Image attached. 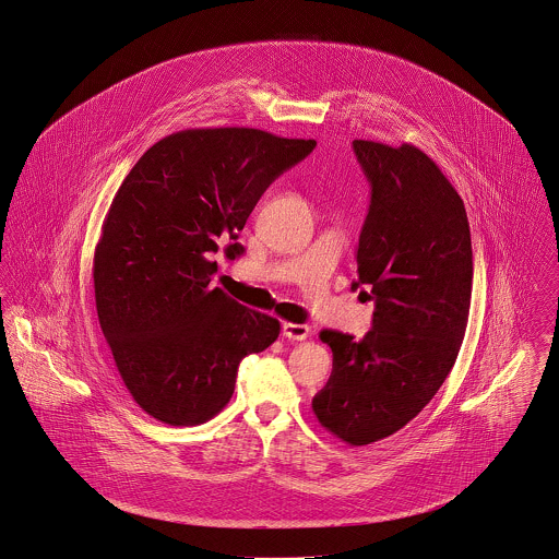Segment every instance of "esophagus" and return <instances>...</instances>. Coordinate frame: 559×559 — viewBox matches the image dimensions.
<instances>
[{
  "instance_id": "1",
  "label": "esophagus",
  "mask_w": 559,
  "mask_h": 559,
  "mask_svg": "<svg viewBox=\"0 0 559 559\" xmlns=\"http://www.w3.org/2000/svg\"><path fill=\"white\" fill-rule=\"evenodd\" d=\"M283 336L289 341H306L310 336V328L304 323H283Z\"/></svg>"
}]
</instances>
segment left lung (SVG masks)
Returning <instances> with one entry per match:
<instances>
[{
    "label": "left lung",
    "mask_w": 559,
    "mask_h": 559,
    "mask_svg": "<svg viewBox=\"0 0 559 559\" xmlns=\"http://www.w3.org/2000/svg\"><path fill=\"white\" fill-rule=\"evenodd\" d=\"M353 151L372 189L353 287H370L374 319L361 341L319 334L334 361L312 411L361 447L402 430L449 377L468 323L473 242L460 193L424 151L372 140Z\"/></svg>",
    "instance_id": "obj_1"
}]
</instances>
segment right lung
<instances>
[{"label":"right lung","mask_w":559,"mask_h":559,"mask_svg":"<svg viewBox=\"0 0 559 559\" xmlns=\"http://www.w3.org/2000/svg\"><path fill=\"white\" fill-rule=\"evenodd\" d=\"M314 146L261 129H185L155 142L121 182L95 247V306L123 383L157 421L213 419L240 361L278 338L274 317L211 287V255Z\"/></svg>","instance_id":"obj_1"}]
</instances>
